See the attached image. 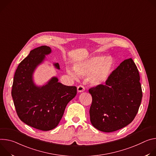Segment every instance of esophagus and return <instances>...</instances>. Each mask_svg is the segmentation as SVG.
<instances>
[{
    "label": "esophagus",
    "instance_id": "34e87169",
    "mask_svg": "<svg viewBox=\"0 0 156 156\" xmlns=\"http://www.w3.org/2000/svg\"><path fill=\"white\" fill-rule=\"evenodd\" d=\"M85 90V87H83V85H79L77 87V91L78 92H83Z\"/></svg>",
    "mask_w": 156,
    "mask_h": 156
}]
</instances>
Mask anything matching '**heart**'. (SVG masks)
Returning a JSON list of instances; mask_svg holds the SVG:
<instances>
[{"label":"heart","instance_id":"1","mask_svg":"<svg viewBox=\"0 0 156 156\" xmlns=\"http://www.w3.org/2000/svg\"><path fill=\"white\" fill-rule=\"evenodd\" d=\"M114 66L115 61L112 58L98 56L76 64L74 68L79 76L91 77L94 85H100L108 79ZM67 72L73 78L77 77L76 74L70 69H68Z\"/></svg>","mask_w":156,"mask_h":156}]
</instances>
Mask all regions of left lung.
Instances as JSON below:
<instances>
[{
  "instance_id": "8db88e82",
  "label": "left lung",
  "mask_w": 156,
  "mask_h": 156,
  "mask_svg": "<svg viewBox=\"0 0 156 156\" xmlns=\"http://www.w3.org/2000/svg\"><path fill=\"white\" fill-rule=\"evenodd\" d=\"M140 76L131 58L112 72L105 84L90 87L89 113L92 125L106 133L122 129L134 119L143 97Z\"/></svg>"
}]
</instances>
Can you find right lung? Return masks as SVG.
<instances>
[{
    "label": "right lung",
    "mask_w": 156,
    "mask_h": 156,
    "mask_svg": "<svg viewBox=\"0 0 156 156\" xmlns=\"http://www.w3.org/2000/svg\"><path fill=\"white\" fill-rule=\"evenodd\" d=\"M51 48L41 46L30 51L18 66L12 89V97L17 115L25 124L41 131L56 128L66 107L77 94L76 86H66L56 77L41 87L33 83L32 74L36 67L51 53ZM59 69L58 63L55 64Z\"/></svg>",
    "instance_id": "1"
}]
</instances>
